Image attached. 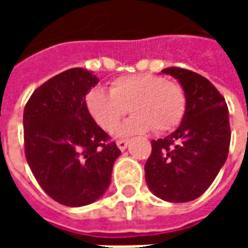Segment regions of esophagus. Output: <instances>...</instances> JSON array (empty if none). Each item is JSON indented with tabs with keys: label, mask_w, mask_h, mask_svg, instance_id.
<instances>
[{
	"label": "esophagus",
	"mask_w": 248,
	"mask_h": 248,
	"mask_svg": "<svg viewBox=\"0 0 248 248\" xmlns=\"http://www.w3.org/2000/svg\"><path fill=\"white\" fill-rule=\"evenodd\" d=\"M127 145H129V140H117V146H118L119 150H126V147H127Z\"/></svg>",
	"instance_id": "1"
}]
</instances>
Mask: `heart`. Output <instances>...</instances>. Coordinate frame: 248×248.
<instances>
[{
    "mask_svg": "<svg viewBox=\"0 0 248 248\" xmlns=\"http://www.w3.org/2000/svg\"><path fill=\"white\" fill-rule=\"evenodd\" d=\"M87 113L99 127L113 133L127 111L134 115L118 129V135H134L154 129L171 131L182 122L187 108L186 92L179 82L151 73L119 77L110 93L93 89L85 97Z\"/></svg>",
    "mask_w": 248,
    "mask_h": 248,
    "instance_id": "obj_1",
    "label": "heart"
}]
</instances>
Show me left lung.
<instances>
[{
    "instance_id": "1",
    "label": "left lung",
    "mask_w": 248,
    "mask_h": 248,
    "mask_svg": "<svg viewBox=\"0 0 248 248\" xmlns=\"http://www.w3.org/2000/svg\"><path fill=\"white\" fill-rule=\"evenodd\" d=\"M162 73L182 85L187 108L174 133L151 140L146 182L163 201L190 202L207 190L227 159L231 140L229 108L223 95L201 74L181 67H167Z\"/></svg>"
}]
</instances>
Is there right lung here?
<instances>
[{
	"instance_id": "right-lung-1",
	"label": "right lung",
	"mask_w": 248,
	"mask_h": 248,
	"mask_svg": "<svg viewBox=\"0 0 248 248\" xmlns=\"http://www.w3.org/2000/svg\"><path fill=\"white\" fill-rule=\"evenodd\" d=\"M97 83L86 69L62 71L35 89L24 110L30 170L49 197L69 207L102 197L121 154L87 113L85 97Z\"/></svg>"
}]
</instances>
